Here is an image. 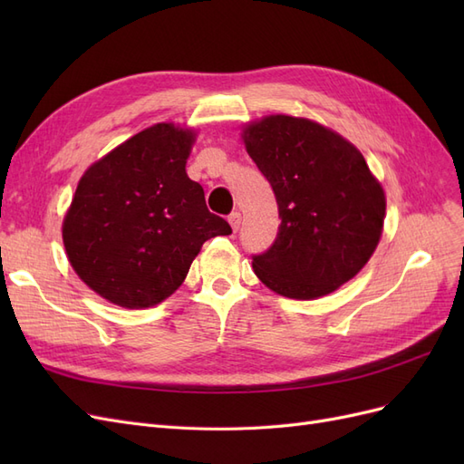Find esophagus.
Segmentation results:
<instances>
[{
    "label": "esophagus",
    "instance_id": "34e87169",
    "mask_svg": "<svg viewBox=\"0 0 464 464\" xmlns=\"http://www.w3.org/2000/svg\"><path fill=\"white\" fill-rule=\"evenodd\" d=\"M228 222H230L232 230H234V232H237V230H240V224H242V215L237 213V210H236V213H232V215L228 217Z\"/></svg>",
    "mask_w": 464,
    "mask_h": 464
}]
</instances>
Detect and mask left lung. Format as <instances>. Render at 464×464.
Returning <instances> with one entry per match:
<instances>
[{
    "mask_svg": "<svg viewBox=\"0 0 464 464\" xmlns=\"http://www.w3.org/2000/svg\"><path fill=\"white\" fill-rule=\"evenodd\" d=\"M246 150L275 191V244L251 265L292 300H315L354 278L382 240L385 191L363 154L314 120L271 114L247 121Z\"/></svg>",
    "mask_w": 464,
    "mask_h": 464,
    "instance_id": "1",
    "label": "left lung"
}]
</instances>
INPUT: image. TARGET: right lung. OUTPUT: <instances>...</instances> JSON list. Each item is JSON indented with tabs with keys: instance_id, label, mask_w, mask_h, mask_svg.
I'll return each instance as SVG.
<instances>
[{
	"instance_id": "obj_1",
	"label": "right lung",
	"mask_w": 464,
	"mask_h": 464,
	"mask_svg": "<svg viewBox=\"0 0 464 464\" xmlns=\"http://www.w3.org/2000/svg\"><path fill=\"white\" fill-rule=\"evenodd\" d=\"M195 139L193 128L154 123L81 176L63 247L77 276L110 304L143 310L164 302L208 237L232 234L186 172Z\"/></svg>"
}]
</instances>
